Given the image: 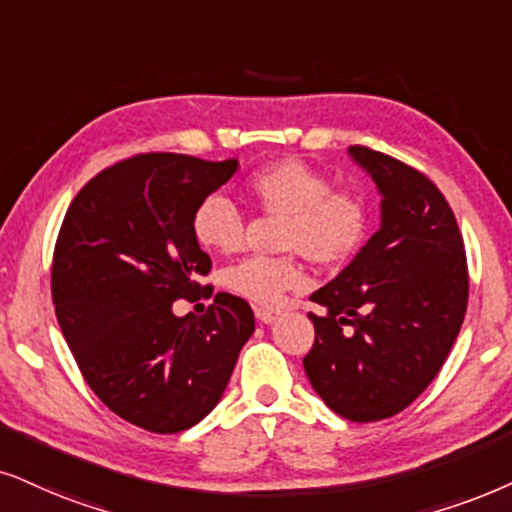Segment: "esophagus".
<instances>
[{
	"label": "esophagus",
	"instance_id": "1",
	"mask_svg": "<svg viewBox=\"0 0 512 512\" xmlns=\"http://www.w3.org/2000/svg\"><path fill=\"white\" fill-rule=\"evenodd\" d=\"M255 316H257V319H260L262 323H274V321H276V316H278V312H276V309L257 307V309H255Z\"/></svg>",
	"mask_w": 512,
	"mask_h": 512
}]
</instances>
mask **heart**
<instances>
[{"mask_svg":"<svg viewBox=\"0 0 512 512\" xmlns=\"http://www.w3.org/2000/svg\"><path fill=\"white\" fill-rule=\"evenodd\" d=\"M245 191L264 215L286 217L281 248L302 252L321 267H338L361 250L371 212L359 193L331 189L319 170L300 160H278L245 181ZM191 231L205 250H241L245 224L231 200L208 196L193 210ZM224 286L257 307H278L283 297L307 286V271L295 255L248 257L224 271Z\"/></svg>","mask_w":512,"mask_h":512,"instance_id":"heart-1","label":"heart"}]
</instances>
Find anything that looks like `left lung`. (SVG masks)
I'll use <instances>...</instances> for the list:
<instances>
[{
	"label": "left lung",
	"instance_id": "obj_1",
	"mask_svg": "<svg viewBox=\"0 0 512 512\" xmlns=\"http://www.w3.org/2000/svg\"><path fill=\"white\" fill-rule=\"evenodd\" d=\"M349 155L378 186L380 229L309 300L304 373L328 409L354 423L404 411L423 394L463 326L468 262L449 203L423 172L366 146Z\"/></svg>",
	"mask_w": 512,
	"mask_h": 512
}]
</instances>
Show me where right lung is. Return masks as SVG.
Wrapping results in <instances>:
<instances>
[{
  "instance_id": "1",
  "label": "right lung",
  "mask_w": 512,
  "mask_h": 512,
  "mask_svg": "<svg viewBox=\"0 0 512 512\" xmlns=\"http://www.w3.org/2000/svg\"><path fill=\"white\" fill-rule=\"evenodd\" d=\"M236 170V158L134 155L89 179L58 231L51 297L63 338L96 397L148 432L208 416L255 331L250 304L229 293L203 316L172 312L208 288L191 217Z\"/></svg>"
}]
</instances>
